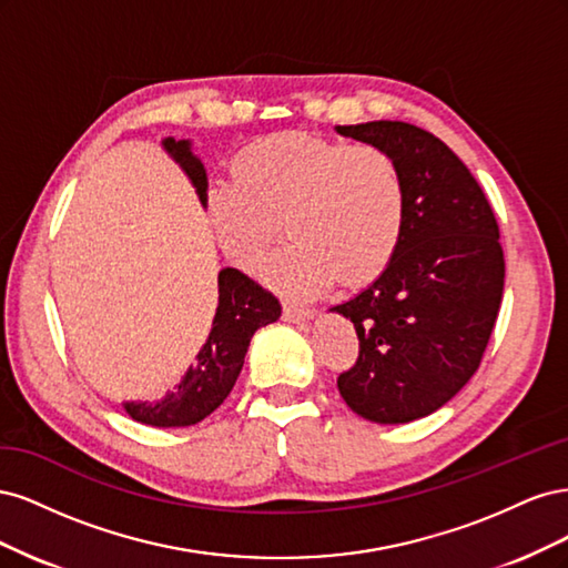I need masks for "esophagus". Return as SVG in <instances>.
Segmentation results:
<instances>
[{
  "label": "esophagus",
  "instance_id": "1",
  "mask_svg": "<svg viewBox=\"0 0 568 568\" xmlns=\"http://www.w3.org/2000/svg\"><path fill=\"white\" fill-rule=\"evenodd\" d=\"M313 315H315L313 307L301 305V303L284 301V320H288V322H301V320H311Z\"/></svg>",
  "mask_w": 568,
  "mask_h": 568
}]
</instances>
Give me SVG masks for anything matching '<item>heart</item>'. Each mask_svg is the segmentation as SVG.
<instances>
[{
	"mask_svg": "<svg viewBox=\"0 0 568 568\" xmlns=\"http://www.w3.org/2000/svg\"><path fill=\"white\" fill-rule=\"evenodd\" d=\"M217 246L244 272L291 234L265 277L291 294H317L336 277L363 284L398 253L407 225L400 165L376 144H348L311 132H277L236 153L232 180L209 192Z\"/></svg>",
	"mask_w": 568,
	"mask_h": 568,
	"instance_id": "obj_1",
	"label": "heart"
}]
</instances>
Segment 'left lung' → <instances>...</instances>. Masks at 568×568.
<instances>
[{
	"instance_id": "left-lung-1",
	"label": "left lung",
	"mask_w": 568,
	"mask_h": 568,
	"mask_svg": "<svg viewBox=\"0 0 568 568\" xmlns=\"http://www.w3.org/2000/svg\"><path fill=\"white\" fill-rule=\"evenodd\" d=\"M336 130L386 149L407 189L398 253L363 294L332 307L359 341L336 384L359 417L407 424L448 403L480 365L505 288L500 227L469 168L432 132L403 120Z\"/></svg>"
}]
</instances>
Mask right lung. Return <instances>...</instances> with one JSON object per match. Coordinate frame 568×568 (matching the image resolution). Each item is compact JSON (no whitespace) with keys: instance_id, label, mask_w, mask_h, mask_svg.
Returning a JSON list of instances; mask_svg holds the SVG:
<instances>
[{"instance_id":"right-lung-1","label":"right lung","mask_w":568,"mask_h":568,"mask_svg":"<svg viewBox=\"0 0 568 568\" xmlns=\"http://www.w3.org/2000/svg\"><path fill=\"white\" fill-rule=\"evenodd\" d=\"M165 151L173 156L196 186L199 199L205 205V170L203 163L189 151V142H175L168 136ZM217 313L209 341L196 355L194 367L173 393L159 403H128L125 409L134 422L159 428L192 426L211 415L227 398L239 372L244 367L251 336L255 329L282 315V305L270 291L255 284L244 272L234 267L217 274Z\"/></svg>"}]
</instances>
